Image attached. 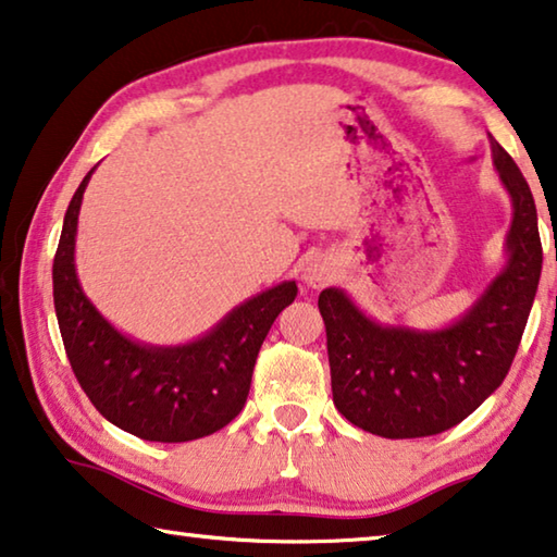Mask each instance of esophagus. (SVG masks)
<instances>
[{
  "label": "esophagus",
  "mask_w": 557,
  "mask_h": 557,
  "mask_svg": "<svg viewBox=\"0 0 557 557\" xmlns=\"http://www.w3.org/2000/svg\"><path fill=\"white\" fill-rule=\"evenodd\" d=\"M334 272H337V268H334V262H330L326 258L312 260V262L305 268V282H307V287L320 289V287H324V285H330V282L334 280Z\"/></svg>",
  "instance_id": "obj_1"
}]
</instances>
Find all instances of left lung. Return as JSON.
Here are the masks:
<instances>
[{
    "label": "left lung",
    "mask_w": 557,
    "mask_h": 557,
    "mask_svg": "<svg viewBox=\"0 0 557 557\" xmlns=\"http://www.w3.org/2000/svg\"><path fill=\"white\" fill-rule=\"evenodd\" d=\"M493 165L513 202L508 262L461 320L421 332L384 326L337 287L320 295L334 406L384 438L434 436L461 423L506 379L543 268L533 193L513 158L491 138Z\"/></svg>",
    "instance_id": "left-lung-1"
}]
</instances>
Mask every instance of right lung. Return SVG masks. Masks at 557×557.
I'll use <instances>...</instances> for the list:
<instances>
[{"label": "right lung", "instance_id": "obj_1", "mask_svg": "<svg viewBox=\"0 0 557 557\" xmlns=\"http://www.w3.org/2000/svg\"><path fill=\"white\" fill-rule=\"evenodd\" d=\"M94 168L69 202L54 255V307L66 357L96 411L128 434L161 444L210 436L243 411L258 351L272 322L295 302L297 285L264 289L223 317L206 337L151 347L103 320L76 277L82 198Z\"/></svg>", "mask_w": 557, "mask_h": 557}]
</instances>
